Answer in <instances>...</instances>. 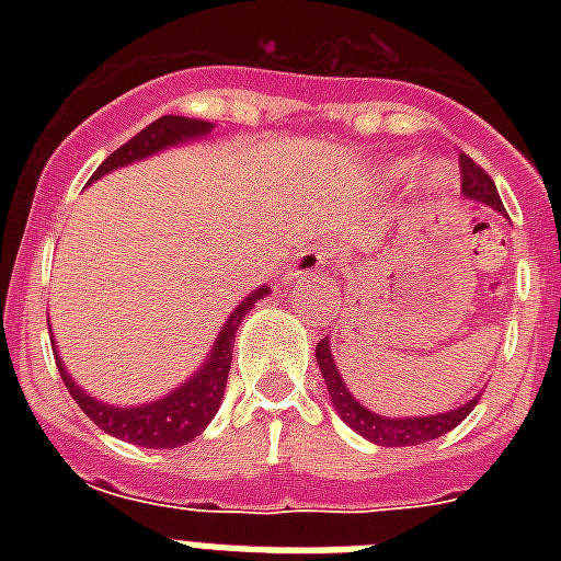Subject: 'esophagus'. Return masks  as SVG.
Returning a JSON list of instances; mask_svg holds the SVG:
<instances>
[{
  "instance_id": "esophagus-1",
  "label": "esophagus",
  "mask_w": 561,
  "mask_h": 561,
  "mask_svg": "<svg viewBox=\"0 0 561 561\" xmlns=\"http://www.w3.org/2000/svg\"><path fill=\"white\" fill-rule=\"evenodd\" d=\"M332 271V253H325L323 247H306L302 253L294 255V264H290L288 279H308V276H329Z\"/></svg>"
}]
</instances>
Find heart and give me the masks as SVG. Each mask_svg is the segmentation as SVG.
I'll use <instances>...</instances> for the list:
<instances>
[{
    "mask_svg": "<svg viewBox=\"0 0 561 561\" xmlns=\"http://www.w3.org/2000/svg\"><path fill=\"white\" fill-rule=\"evenodd\" d=\"M408 171H410V162H390V165L383 169V180H387V183H396V180L404 178ZM425 183H427V188L443 186V171H439V169L431 171V174L425 178Z\"/></svg>",
    "mask_w": 561,
    "mask_h": 561,
    "instance_id": "obj_1",
    "label": "heart"
}]
</instances>
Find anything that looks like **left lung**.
Wrapping results in <instances>:
<instances>
[{"label": "left lung", "instance_id": "1", "mask_svg": "<svg viewBox=\"0 0 561 561\" xmlns=\"http://www.w3.org/2000/svg\"><path fill=\"white\" fill-rule=\"evenodd\" d=\"M460 174H462V197L471 203H483L489 209L504 211V203H501V194H497L495 183L489 178L486 171L480 169L478 162L469 160L466 153L460 157ZM317 367L323 373L325 390H329V399H332L337 416L352 427L358 431L364 439L375 445H387V448H404V445H419V443H431L436 436L448 434L454 427L460 425L462 419L469 416L474 404H478V396H471L466 404L454 410H443V413H434V416H401L390 419L381 416V413H373L369 408H364L355 396L350 392L346 381L341 378V369L332 358V341L323 337L317 343Z\"/></svg>", "mask_w": 561, "mask_h": 561}]
</instances>
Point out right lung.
<instances>
[{
    "label": "right lung",
    "mask_w": 561,
    "mask_h": 561,
    "mask_svg": "<svg viewBox=\"0 0 561 561\" xmlns=\"http://www.w3.org/2000/svg\"><path fill=\"white\" fill-rule=\"evenodd\" d=\"M211 122H203V118H186V116H162L157 122L139 130V134L125 142L118 151H113L107 160L101 162L99 171L92 174V180L104 178L110 171L125 169L130 162L148 160L153 153L165 151V148H174V145H186L194 139H203V136L211 134ZM271 288L262 285V288L250 290L236 308L232 314L227 317V323L220 325L218 337L211 343L209 355L203 360V367L180 383L178 390L165 392L162 399L148 401V404H136V408H116V404H107V401H99L95 396H90L87 390L78 387L69 369L64 367V358L55 355V364L60 369V378H64L66 390L78 401V408L87 413V416L107 431L110 436L116 439H125V443L142 445V448H180V445L192 443L194 436H201L206 431L215 413H218L220 401H224V390H227V375L232 367V343H236V332L244 314H250V308L259 302L262 297H267ZM51 350L57 352L55 341H51Z\"/></svg>",
    "instance_id": "1"
}]
</instances>
